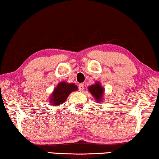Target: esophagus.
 <instances>
[{
	"instance_id": "34e87169",
	"label": "esophagus",
	"mask_w": 159,
	"mask_h": 159,
	"mask_svg": "<svg viewBox=\"0 0 159 159\" xmlns=\"http://www.w3.org/2000/svg\"><path fill=\"white\" fill-rule=\"evenodd\" d=\"M79 89L80 91H83L84 90V84H83V83H80L79 85Z\"/></svg>"
}]
</instances>
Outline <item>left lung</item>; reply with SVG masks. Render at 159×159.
<instances>
[{"label": "left lung", "mask_w": 159, "mask_h": 159, "mask_svg": "<svg viewBox=\"0 0 159 159\" xmlns=\"http://www.w3.org/2000/svg\"><path fill=\"white\" fill-rule=\"evenodd\" d=\"M88 89L90 94H92L94 98L95 99L96 102L98 103H102L104 98V89L102 86L101 83L99 81H97L93 85H90L88 88Z\"/></svg>", "instance_id": "1"}]
</instances>
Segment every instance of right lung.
Masks as SVG:
<instances>
[{
    "instance_id": "1",
    "label": "right lung",
    "mask_w": 159,
    "mask_h": 159,
    "mask_svg": "<svg viewBox=\"0 0 159 159\" xmlns=\"http://www.w3.org/2000/svg\"><path fill=\"white\" fill-rule=\"evenodd\" d=\"M78 90V87L74 83H68L61 81L57 84V87L51 93L49 98L50 103L52 106H58L63 104L66 100L68 96L74 91Z\"/></svg>"
}]
</instances>
